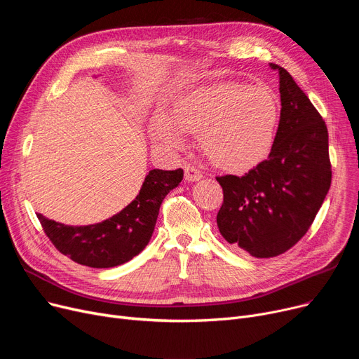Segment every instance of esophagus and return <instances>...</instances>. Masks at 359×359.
Instances as JSON below:
<instances>
[{"mask_svg":"<svg viewBox=\"0 0 359 359\" xmlns=\"http://www.w3.org/2000/svg\"><path fill=\"white\" fill-rule=\"evenodd\" d=\"M184 179L187 182H196L199 179H202V173L201 170H198L195 165L192 164H187L184 165Z\"/></svg>","mask_w":359,"mask_h":359,"instance_id":"34e87169","label":"esophagus"}]
</instances>
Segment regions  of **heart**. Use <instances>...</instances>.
I'll list each match as a JSON object with an SVG mask.
<instances>
[{"mask_svg": "<svg viewBox=\"0 0 359 359\" xmlns=\"http://www.w3.org/2000/svg\"><path fill=\"white\" fill-rule=\"evenodd\" d=\"M279 118L280 102L269 87L221 83L186 94L173 116L156 113L151 135L165 148H182L186 132L199 134L203 153L215 165L244 172L269 154Z\"/></svg>", "mask_w": 359, "mask_h": 359, "instance_id": "obj_1", "label": "heart"}]
</instances>
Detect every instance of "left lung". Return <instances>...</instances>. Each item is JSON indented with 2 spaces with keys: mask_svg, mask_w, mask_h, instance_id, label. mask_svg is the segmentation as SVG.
Masks as SVG:
<instances>
[{
  "mask_svg": "<svg viewBox=\"0 0 359 359\" xmlns=\"http://www.w3.org/2000/svg\"><path fill=\"white\" fill-rule=\"evenodd\" d=\"M279 75L280 119L268 160L244 176H219L221 236L255 257L285 253L313 224L332 183L327 126L291 74Z\"/></svg>",
  "mask_w": 359,
  "mask_h": 359,
  "instance_id": "obj_1",
  "label": "left lung"
}]
</instances>
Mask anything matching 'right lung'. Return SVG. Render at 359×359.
<instances>
[{"instance_id": "1", "label": "right lung", "mask_w": 359, "mask_h": 359, "mask_svg": "<svg viewBox=\"0 0 359 359\" xmlns=\"http://www.w3.org/2000/svg\"><path fill=\"white\" fill-rule=\"evenodd\" d=\"M183 179V170L154 168L137 198L109 219L72 227L37 214L43 231L62 255L90 268H113L140 255L153 236L160 205Z\"/></svg>"}]
</instances>
